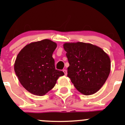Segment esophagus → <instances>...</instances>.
I'll use <instances>...</instances> for the list:
<instances>
[{"instance_id": "34e87169", "label": "esophagus", "mask_w": 125, "mask_h": 125, "mask_svg": "<svg viewBox=\"0 0 125 125\" xmlns=\"http://www.w3.org/2000/svg\"><path fill=\"white\" fill-rule=\"evenodd\" d=\"M62 71H63V72L64 73V74H65V75H67V70H65V69H64Z\"/></svg>"}]
</instances>
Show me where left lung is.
Returning a JSON list of instances; mask_svg holds the SVG:
<instances>
[{
  "mask_svg": "<svg viewBox=\"0 0 125 125\" xmlns=\"http://www.w3.org/2000/svg\"><path fill=\"white\" fill-rule=\"evenodd\" d=\"M69 66L67 76L75 88L86 95L100 89L108 78L111 60L103 49L89 43H65Z\"/></svg>",
  "mask_w": 125,
  "mask_h": 125,
  "instance_id": "obj_1",
  "label": "left lung"
}]
</instances>
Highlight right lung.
Returning <instances> with one entry per match:
<instances>
[{
    "mask_svg": "<svg viewBox=\"0 0 125 125\" xmlns=\"http://www.w3.org/2000/svg\"><path fill=\"white\" fill-rule=\"evenodd\" d=\"M56 47L51 40L44 39L28 44L18 53L14 71L22 86L30 93L44 95L64 75L55 69L52 55Z\"/></svg>",
    "mask_w": 125,
    "mask_h": 125,
    "instance_id": "1",
    "label": "right lung"
}]
</instances>
